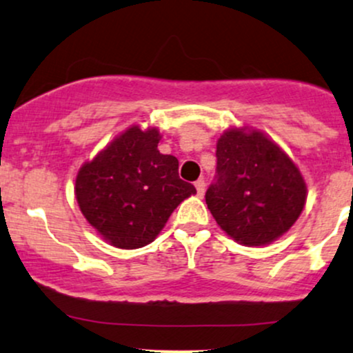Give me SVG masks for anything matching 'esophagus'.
Instances as JSON below:
<instances>
[{
    "label": "esophagus",
    "instance_id": "obj_1",
    "mask_svg": "<svg viewBox=\"0 0 353 353\" xmlns=\"http://www.w3.org/2000/svg\"><path fill=\"white\" fill-rule=\"evenodd\" d=\"M196 190H197V196L199 197H202L204 196V190H205V182L202 181V179H199V181H196Z\"/></svg>",
    "mask_w": 353,
    "mask_h": 353
}]
</instances>
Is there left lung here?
I'll return each instance as SVG.
<instances>
[{
    "mask_svg": "<svg viewBox=\"0 0 353 353\" xmlns=\"http://www.w3.org/2000/svg\"><path fill=\"white\" fill-rule=\"evenodd\" d=\"M217 177L205 204L237 244L267 245L282 237L307 201L301 171L283 149L257 129L229 128L217 139Z\"/></svg>",
    "mask_w": 353,
    "mask_h": 353,
    "instance_id": "8db88e82",
    "label": "left lung"
}]
</instances>
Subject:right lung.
<instances>
[{"label":"right lung","mask_w":353,"mask_h":353,"mask_svg":"<svg viewBox=\"0 0 353 353\" xmlns=\"http://www.w3.org/2000/svg\"><path fill=\"white\" fill-rule=\"evenodd\" d=\"M157 128L132 124L79 168L74 194L83 216L104 241L139 249L159 236L174 209L196 194L179 179V161L161 154Z\"/></svg>","instance_id":"obj_1"}]
</instances>
